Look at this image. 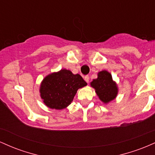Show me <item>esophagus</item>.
<instances>
[{"mask_svg": "<svg viewBox=\"0 0 155 155\" xmlns=\"http://www.w3.org/2000/svg\"><path fill=\"white\" fill-rule=\"evenodd\" d=\"M84 79L86 82L89 83V81H90V77H89V76H85L84 77Z\"/></svg>", "mask_w": 155, "mask_h": 155, "instance_id": "34e87169", "label": "esophagus"}]
</instances>
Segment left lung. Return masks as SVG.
Wrapping results in <instances>:
<instances>
[{"label":"left lung","mask_w":155,"mask_h":155,"mask_svg":"<svg viewBox=\"0 0 155 155\" xmlns=\"http://www.w3.org/2000/svg\"><path fill=\"white\" fill-rule=\"evenodd\" d=\"M90 85L95 89L99 99L104 104H108L115 99L118 93L117 84L113 81L111 74L107 71L99 72L97 79L92 80Z\"/></svg>","instance_id":"obj_1"}]
</instances>
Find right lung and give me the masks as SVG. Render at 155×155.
<instances>
[{
    "instance_id": "add662e5",
    "label": "right lung",
    "mask_w": 155,
    "mask_h": 155,
    "mask_svg": "<svg viewBox=\"0 0 155 155\" xmlns=\"http://www.w3.org/2000/svg\"><path fill=\"white\" fill-rule=\"evenodd\" d=\"M87 84L79 74H74L69 70L49 74L43 79L40 86V95L47 107L61 110L73 101L79 88Z\"/></svg>"
}]
</instances>
